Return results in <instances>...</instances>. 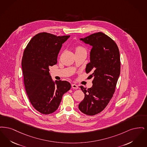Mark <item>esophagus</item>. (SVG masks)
Returning <instances> with one entry per match:
<instances>
[{
	"label": "esophagus",
	"instance_id": "obj_1",
	"mask_svg": "<svg viewBox=\"0 0 147 147\" xmlns=\"http://www.w3.org/2000/svg\"><path fill=\"white\" fill-rule=\"evenodd\" d=\"M71 86H72V88H74V89H77L78 88V86L76 84H72Z\"/></svg>",
	"mask_w": 147,
	"mask_h": 147
}]
</instances>
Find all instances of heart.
<instances>
[{
    "mask_svg": "<svg viewBox=\"0 0 147 147\" xmlns=\"http://www.w3.org/2000/svg\"><path fill=\"white\" fill-rule=\"evenodd\" d=\"M86 51L85 49L83 48V47L81 46V45H78L77 46L76 48V51Z\"/></svg>",
    "mask_w": 147,
    "mask_h": 147,
    "instance_id": "obj_1",
    "label": "heart"
}]
</instances>
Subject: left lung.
I'll list each match as a JSON object with an SVG mask.
<instances>
[{
	"instance_id": "1",
	"label": "left lung",
	"mask_w": 147,
	"mask_h": 147,
	"mask_svg": "<svg viewBox=\"0 0 147 147\" xmlns=\"http://www.w3.org/2000/svg\"><path fill=\"white\" fill-rule=\"evenodd\" d=\"M80 39L93 47L86 68L87 74L92 72L87 78H93V86L88 89L80 86L84 98L78 108L84 114L93 116L105 108L115 92L120 74V51L114 40L102 32Z\"/></svg>"
}]
</instances>
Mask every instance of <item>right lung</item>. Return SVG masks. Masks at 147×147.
<instances>
[{
    "label": "right lung",
    "mask_w": 147,
    "mask_h": 147,
    "mask_svg": "<svg viewBox=\"0 0 147 147\" xmlns=\"http://www.w3.org/2000/svg\"><path fill=\"white\" fill-rule=\"evenodd\" d=\"M70 37L41 32L31 39L24 51L21 64L26 92L32 106L43 114L56 111L63 94L70 90L66 81L54 82L49 69L57 63L62 45Z\"/></svg>",
    "instance_id": "right-lung-1"
}]
</instances>
